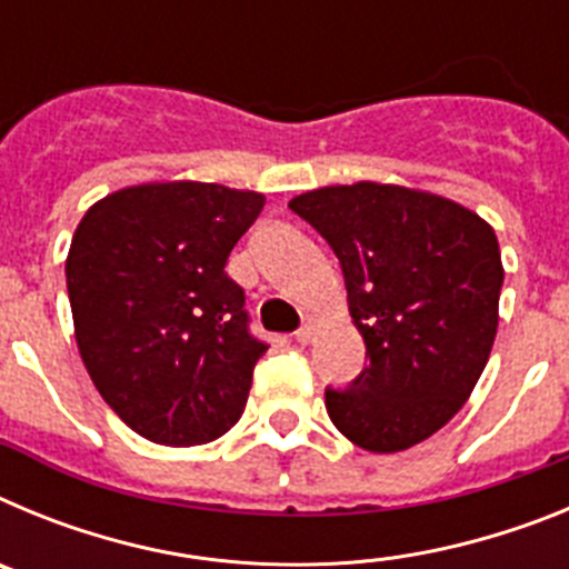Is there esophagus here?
<instances>
[{"mask_svg": "<svg viewBox=\"0 0 569 569\" xmlns=\"http://www.w3.org/2000/svg\"><path fill=\"white\" fill-rule=\"evenodd\" d=\"M313 330H316V321H313V316H308V319H305V325L296 330V341H299V345H310V339H313Z\"/></svg>", "mask_w": 569, "mask_h": 569, "instance_id": "obj_1", "label": "esophagus"}]
</instances>
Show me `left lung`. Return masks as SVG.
Listing matches in <instances>:
<instances>
[{
	"instance_id": "1",
	"label": "left lung",
	"mask_w": 569,
	"mask_h": 569,
	"mask_svg": "<svg viewBox=\"0 0 569 569\" xmlns=\"http://www.w3.org/2000/svg\"><path fill=\"white\" fill-rule=\"evenodd\" d=\"M290 210L333 248L370 365L328 387L336 427L370 453L419 445L461 410L499 328V239L485 219L399 184H336Z\"/></svg>"
}]
</instances>
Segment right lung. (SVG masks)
Returning <instances> with one entry per match:
<instances>
[{"label": "right lung", "instance_id": "1", "mask_svg": "<svg viewBox=\"0 0 569 569\" xmlns=\"http://www.w3.org/2000/svg\"><path fill=\"white\" fill-rule=\"evenodd\" d=\"M264 196L164 182L104 196L70 241L68 296L90 379L156 445L219 439L239 421L268 341L250 330L230 250Z\"/></svg>", "mask_w": 569, "mask_h": 569}]
</instances>
